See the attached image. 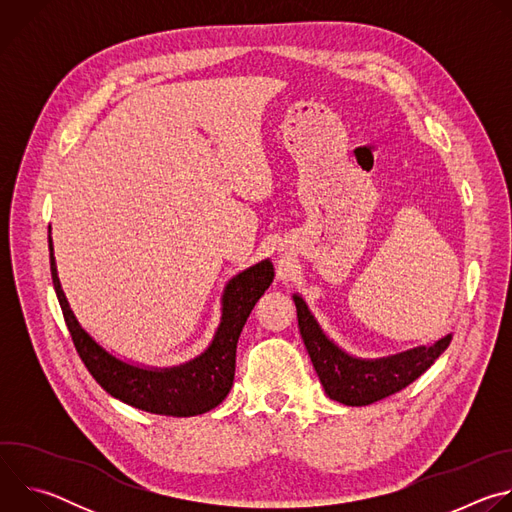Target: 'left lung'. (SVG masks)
Returning a JSON list of instances; mask_svg holds the SVG:
<instances>
[{
    "instance_id": "obj_1",
    "label": "left lung",
    "mask_w": 512,
    "mask_h": 512,
    "mask_svg": "<svg viewBox=\"0 0 512 512\" xmlns=\"http://www.w3.org/2000/svg\"><path fill=\"white\" fill-rule=\"evenodd\" d=\"M291 298L296 302L298 326L318 379L326 395L342 405H371L405 389L421 377L452 342L450 332L431 346H415L381 358L354 356L324 332L300 294Z\"/></svg>"
}]
</instances>
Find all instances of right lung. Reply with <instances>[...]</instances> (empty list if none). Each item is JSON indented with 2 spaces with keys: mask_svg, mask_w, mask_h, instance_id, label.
<instances>
[{
  "mask_svg": "<svg viewBox=\"0 0 512 512\" xmlns=\"http://www.w3.org/2000/svg\"><path fill=\"white\" fill-rule=\"evenodd\" d=\"M48 251L54 291L72 342L89 373L111 397L135 409L170 417L202 415L225 401L235 379L237 342L243 326L275 277L271 259H263L227 281L221 298V322L198 356L174 367H150L107 350L79 322L58 277L50 227Z\"/></svg>",
  "mask_w": 512,
  "mask_h": 512,
  "instance_id": "obj_1",
  "label": "right lung"
}]
</instances>
